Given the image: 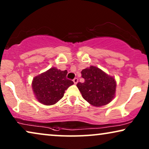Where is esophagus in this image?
<instances>
[{
  "label": "esophagus",
  "instance_id": "obj_1",
  "mask_svg": "<svg viewBox=\"0 0 149 149\" xmlns=\"http://www.w3.org/2000/svg\"><path fill=\"white\" fill-rule=\"evenodd\" d=\"M78 78H74V79H73V82H74V84H77V83H78Z\"/></svg>",
  "mask_w": 149,
  "mask_h": 149
}]
</instances>
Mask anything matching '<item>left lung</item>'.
<instances>
[{"mask_svg": "<svg viewBox=\"0 0 149 149\" xmlns=\"http://www.w3.org/2000/svg\"><path fill=\"white\" fill-rule=\"evenodd\" d=\"M84 83L77 84L83 98L94 107L107 105L115 95L116 81L113 77L97 67L91 66L81 71Z\"/></svg>", "mask_w": 149, "mask_h": 149, "instance_id": "obj_1", "label": "left lung"}]
</instances>
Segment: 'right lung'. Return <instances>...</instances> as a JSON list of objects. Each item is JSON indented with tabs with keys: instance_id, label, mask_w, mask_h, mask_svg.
Listing matches in <instances>:
<instances>
[{
	"instance_id": "obj_1",
	"label": "right lung",
	"mask_w": 149,
	"mask_h": 149,
	"mask_svg": "<svg viewBox=\"0 0 149 149\" xmlns=\"http://www.w3.org/2000/svg\"><path fill=\"white\" fill-rule=\"evenodd\" d=\"M68 71H62L53 67L36 76L32 87L36 98L45 105H54L64 96L65 90L74 84L66 79Z\"/></svg>"
}]
</instances>
